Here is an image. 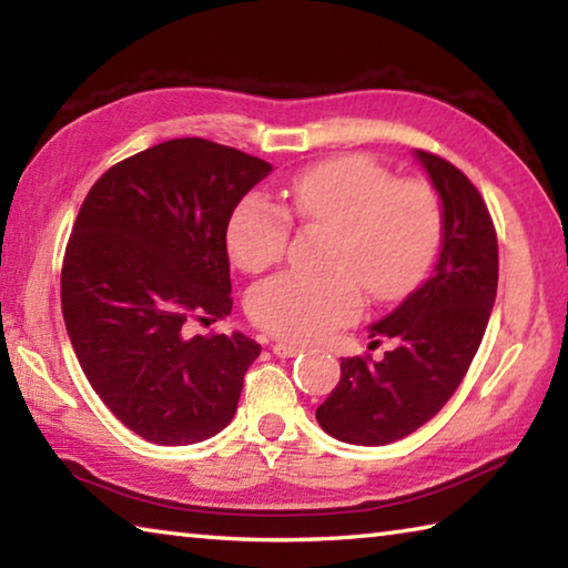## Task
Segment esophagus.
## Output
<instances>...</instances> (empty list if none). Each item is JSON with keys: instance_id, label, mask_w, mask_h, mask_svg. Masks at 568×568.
<instances>
[{"instance_id": "esophagus-1", "label": "esophagus", "mask_w": 568, "mask_h": 568, "mask_svg": "<svg viewBox=\"0 0 568 568\" xmlns=\"http://www.w3.org/2000/svg\"><path fill=\"white\" fill-rule=\"evenodd\" d=\"M305 348L303 345L297 343H287V341H277L273 345V353L277 355V358H295V355H301Z\"/></svg>"}]
</instances>
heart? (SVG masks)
<instances>
[{"label": "heart", "instance_id": "obj_1", "mask_svg": "<svg viewBox=\"0 0 568 568\" xmlns=\"http://www.w3.org/2000/svg\"><path fill=\"white\" fill-rule=\"evenodd\" d=\"M293 215L333 230L318 275L281 273L257 283L247 313L257 328L295 343L321 341L353 323L363 291L396 301L434 265L444 207L428 182L396 180L368 155H341L305 168L285 190V210L247 192L230 210L225 247L240 271L257 273L285 255Z\"/></svg>", "mask_w": 568, "mask_h": 568}]
</instances>
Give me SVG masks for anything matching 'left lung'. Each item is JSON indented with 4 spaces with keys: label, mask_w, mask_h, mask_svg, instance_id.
Listing matches in <instances>:
<instances>
[{
    "label": "left lung",
    "mask_w": 568,
    "mask_h": 568,
    "mask_svg": "<svg viewBox=\"0 0 568 568\" xmlns=\"http://www.w3.org/2000/svg\"><path fill=\"white\" fill-rule=\"evenodd\" d=\"M416 158L444 203L440 255L428 281L371 328L396 348L381 363L341 358L338 386L315 418L345 444H390L434 418L464 381L496 301L498 240L478 187L434 152Z\"/></svg>",
    "instance_id": "1"
}]
</instances>
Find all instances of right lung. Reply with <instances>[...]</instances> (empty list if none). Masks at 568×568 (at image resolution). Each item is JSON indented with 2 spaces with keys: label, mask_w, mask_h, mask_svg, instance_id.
I'll use <instances>...</instances> for the list:
<instances>
[{
  "label": "right lung",
  "mask_w": 568,
  "mask_h": 568,
  "mask_svg": "<svg viewBox=\"0 0 568 568\" xmlns=\"http://www.w3.org/2000/svg\"><path fill=\"white\" fill-rule=\"evenodd\" d=\"M271 170L203 138L168 140L112 165L74 220L67 335L104 406L152 444H197L235 416L261 345L187 328L233 311L225 223Z\"/></svg>",
  "instance_id": "1"
}]
</instances>
